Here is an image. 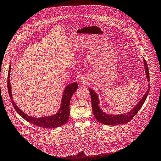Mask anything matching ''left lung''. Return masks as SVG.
Instances as JSON below:
<instances>
[{
	"instance_id": "obj_1",
	"label": "left lung",
	"mask_w": 161,
	"mask_h": 161,
	"mask_svg": "<svg viewBox=\"0 0 161 161\" xmlns=\"http://www.w3.org/2000/svg\"><path fill=\"white\" fill-rule=\"evenodd\" d=\"M144 67L146 69V78L147 79V81L149 82L150 78H149V72L148 66L144 59ZM149 89L150 88L149 85V88L146 92V93H145V95H144V97H142V98L137 103V105L130 112H127L126 114H122L110 115L104 112L99 107V105H98L99 99H98V95L92 89L89 88V91L91 95V99H92V110H93V115L95 119L98 120V122L108 125H116L122 124H126L130 122L142 107L149 94Z\"/></svg>"
}]
</instances>
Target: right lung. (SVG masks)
I'll return each instance as SVG.
<instances>
[{
	"label": "right lung",
	"mask_w": 161,
	"mask_h": 161,
	"mask_svg": "<svg viewBox=\"0 0 161 161\" xmlns=\"http://www.w3.org/2000/svg\"><path fill=\"white\" fill-rule=\"evenodd\" d=\"M11 69V65L9 66L8 76H7V87L10 98L11 100L12 105L18 114L22 117L24 120L27 121L28 122L36 125L39 127H42L44 129H54L58 127H60L64 124H65L69 119V103L70 100L73 95L74 92L78 88V83H72L68 86H66L64 88L61 102V106L59 109V111L53 115L49 117H44L36 118L33 117H31L22 112L15 103L14 100H12V95L11 92V86L10 83V72Z\"/></svg>",
	"instance_id": "add662e5"
}]
</instances>
